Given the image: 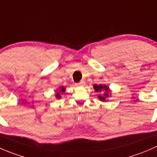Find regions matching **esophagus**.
Masks as SVG:
<instances>
[{
	"label": "esophagus",
	"instance_id": "obj_1",
	"mask_svg": "<svg viewBox=\"0 0 157 157\" xmlns=\"http://www.w3.org/2000/svg\"><path fill=\"white\" fill-rule=\"evenodd\" d=\"M85 82H84V81H81V82H78V83L75 84L76 86H85Z\"/></svg>",
	"mask_w": 157,
	"mask_h": 157
}]
</instances>
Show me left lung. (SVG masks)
<instances>
[{
  "label": "left lung",
  "mask_w": 157,
  "mask_h": 157,
  "mask_svg": "<svg viewBox=\"0 0 157 157\" xmlns=\"http://www.w3.org/2000/svg\"><path fill=\"white\" fill-rule=\"evenodd\" d=\"M94 88L95 91L100 92V93H102L103 91H105L103 95H98V98L100 99V101H103V102L106 101V98L109 97V94L110 92V90L109 89V87L105 85H94Z\"/></svg>",
  "instance_id": "1"
}]
</instances>
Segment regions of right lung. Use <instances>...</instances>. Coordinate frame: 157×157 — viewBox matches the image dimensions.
<instances>
[{
  "label": "right lung",
  "mask_w": 157,
  "mask_h": 157,
  "mask_svg": "<svg viewBox=\"0 0 157 157\" xmlns=\"http://www.w3.org/2000/svg\"><path fill=\"white\" fill-rule=\"evenodd\" d=\"M65 91H66V88H64L63 86L60 87V88H59V92H56V94H55V96H56V98H57V99H59V98H61V96H60V94H59V93L63 94Z\"/></svg>",
  "instance_id": "1"
}]
</instances>
